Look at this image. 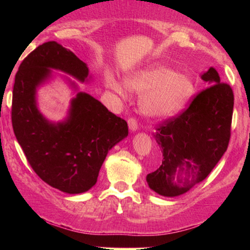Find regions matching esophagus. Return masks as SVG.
Segmentation results:
<instances>
[{
    "mask_svg": "<svg viewBox=\"0 0 250 250\" xmlns=\"http://www.w3.org/2000/svg\"><path fill=\"white\" fill-rule=\"evenodd\" d=\"M128 125H129V129H130V130H133V131H135L137 128H139L137 121L134 119V117H129V119H128Z\"/></svg>",
    "mask_w": 250,
    "mask_h": 250,
    "instance_id": "esophagus-1",
    "label": "esophagus"
}]
</instances>
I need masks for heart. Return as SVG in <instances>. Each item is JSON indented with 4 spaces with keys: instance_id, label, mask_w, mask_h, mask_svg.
<instances>
[{
    "instance_id": "1",
    "label": "heart",
    "mask_w": 250,
    "mask_h": 250,
    "mask_svg": "<svg viewBox=\"0 0 250 250\" xmlns=\"http://www.w3.org/2000/svg\"><path fill=\"white\" fill-rule=\"evenodd\" d=\"M107 83L117 95H127L125 87L114 77H109ZM125 83L130 90L143 94L140 107L149 117H165L176 113L193 94V84L187 77L163 65H153L139 71L129 76Z\"/></svg>"
}]
</instances>
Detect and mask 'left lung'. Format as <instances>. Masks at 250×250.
<instances>
[{"mask_svg": "<svg viewBox=\"0 0 250 250\" xmlns=\"http://www.w3.org/2000/svg\"><path fill=\"white\" fill-rule=\"evenodd\" d=\"M202 80L208 87L194 96L187 109L159 123L154 134L163 159L162 165L147 175V182L162 196H179L190 190L210 174L228 148L233 89L221 82L214 68H209Z\"/></svg>", "mask_w": 250, "mask_h": 250, "instance_id": "obj_1", "label": "left lung"}]
</instances>
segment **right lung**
<instances>
[{
    "mask_svg": "<svg viewBox=\"0 0 250 250\" xmlns=\"http://www.w3.org/2000/svg\"><path fill=\"white\" fill-rule=\"evenodd\" d=\"M59 69L84 81L88 68L73 51L55 41L33 50L15 75L11 122L17 142L33 170L45 183L68 194L84 193L96 183L101 166L128 125L85 93L71 101L64 122H48L36 107V88Z\"/></svg>",
    "mask_w": 250,
    "mask_h": 250,
    "instance_id": "1",
    "label": "right lung"
}]
</instances>
